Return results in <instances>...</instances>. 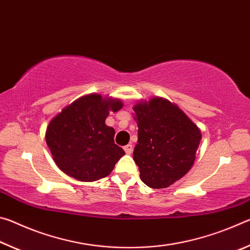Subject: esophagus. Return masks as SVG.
Masks as SVG:
<instances>
[{
  "label": "esophagus",
  "mask_w": 250,
  "mask_h": 250,
  "mask_svg": "<svg viewBox=\"0 0 250 250\" xmlns=\"http://www.w3.org/2000/svg\"><path fill=\"white\" fill-rule=\"evenodd\" d=\"M124 150L125 151L126 154H131L133 151V146H132V145H126L124 146Z\"/></svg>",
  "instance_id": "esophagus-1"
}]
</instances>
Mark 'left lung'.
<instances>
[{"label": "left lung", "instance_id": "1", "mask_svg": "<svg viewBox=\"0 0 250 250\" xmlns=\"http://www.w3.org/2000/svg\"><path fill=\"white\" fill-rule=\"evenodd\" d=\"M138 143L133 160L140 179L152 188H166L193 167L202 133L189 118L167 99L154 97L134 104Z\"/></svg>", "mask_w": 250, "mask_h": 250}]
</instances>
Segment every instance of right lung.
<instances>
[{
	"label": "right lung",
	"mask_w": 250,
	"mask_h": 250,
	"mask_svg": "<svg viewBox=\"0 0 250 250\" xmlns=\"http://www.w3.org/2000/svg\"><path fill=\"white\" fill-rule=\"evenodd\" d=\"M122 105L120 99L89 94L66 105L50 120L46 143L65 174L94 182L111 173L125 151L115 143V129L105 125V119Z\"/></svg>",
	"instance_id": "right-lung-1"
}]
</instances>
